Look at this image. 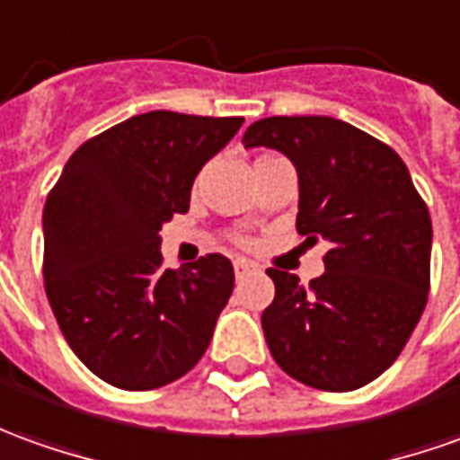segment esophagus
I'll list each match as a JSON object with an SVG mask.
<instances>
[{
    "label": "esophagus",
    "mask_w": 460,
    "mask_h": 460,
    "mask_svg": "<svg viewBox=\"0 0 460 460\" xmlns=\"http://www.w3.org/2000/svg\"><path fill=\"white\" fill-rule=\"evenodd\" d=\"M233 268H235V278H243V275L252 270L255 265H252V262H245V261H235L233 262Z\"/></svg>",
    "instance_id": "1"
}]
</instances>
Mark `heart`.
Instances as JSON below:
<instances>
[{"mask_svg":"<svg viewBox=\"0 0 460 460\" xmlns=\"http://www.w3.org/2000/svg\"><path fill=\"white\" fill-rule=\"evenodd\" d=\"M261 160H262V157H261Z\"/></svg>","mask_w":460,"mask_h":460,"instance_id":"heart-1","label":"heart"}]
</instances>
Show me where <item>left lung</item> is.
Here are the masks:
<instances>
[{
	"instance_id": "1",
	"label": "left lung",
	"mask_w": 460,
	"mask_h": 460,
	"mask_svg": "<svg viewBox=\"0 0 460 460\" xmlns=\"http://www.w3.org/2000/svg\"><path fill=\"white\" fill-rule=\"evenodd\" d=\"M245 147L283 152L297 172L300 235L325 240V272L300 285L270 268L262 310L272 358L296 381L356 391L401 356L429 300L433 227L405 163L388 145L335 117H265Z\"/></svg>"
}]
</instances>
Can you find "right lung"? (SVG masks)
<instances>
[{"label": "right lung", "instance_id": "1", "mask_svg": "<svg viewBox=\"0 0 460 460\" xmlns=\"http://www.w3.org/2000/svg\"><path fill=\"white\" fill-rule=\"evenodd\" d=\"M243 117L155 110L87 139L44 202V288L75 356L102 381L152 391L210 345L235 272L223 255L164 270L160 230L188 212L202 164Z\"/></svg>", "mask_w": 460, "mask_h": 460}]
</instances>
